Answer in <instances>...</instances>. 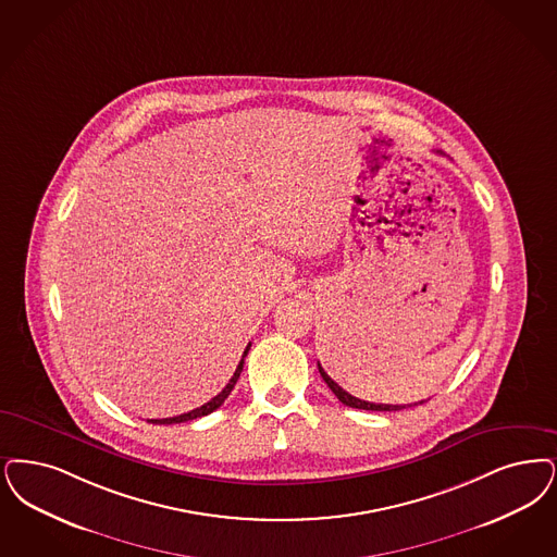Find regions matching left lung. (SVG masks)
<instances>
[{
	"mask_svg": "<svg viewBox=\"0 0 557 557\" xmlns=\"http://www.w3.org/2000/svg\"><path fill=\"white\" fill-rule=\"evenodd\" d=\"M317 367H319V373H321L323 381L330 385V389H332L335 396H337V400L342 401V404H346V406H350V408H360V410H379V412H394V410H401V408H406V406H398V404H373V401L358 400L355 396H350L346 389H342V387L335 383L334 379L330 377V375L323 371V367H321V364H317ZM423 401H419V404H423Z\"/></svg>",
	"mask_w": 557,
	"mask_h": 557,
	"instance_id": "8db88e82",
	"label": "left lung"
}]
</instances>
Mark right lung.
Returning a JSON list of instances; mask_svg holds the SVG:
<instances>
[{
    "label": "right lung",
    "instance_id": "add662e5",
    "mask_svg": "<svg viewBox=\"0 0 557 557\" xmlns=\"http://www.w3.org/2000/svg\"><path fill=\"white\" fill-rule=\"evenodd\" d=\"M248 350H250V344L246 346L245 355H243V360L238 362V367H236V371H234V375L232 379L227 381V385L223 387L222 392L215 396V398H211V400L207 401V404H202L200 408H195V410H190V412H184V414H180V417H172V419H151L149 423L153 424H174V423H186V421H195V419H200V417H207V414H211L213 410H218L220 406H222L225 398L230 396V392L234 389V385H236V381L240 377V373H243V367H245V358L248 355Z\"/></svg>",
    "mask_w": 557,
    "mask_h": 557
}]
</instances>
